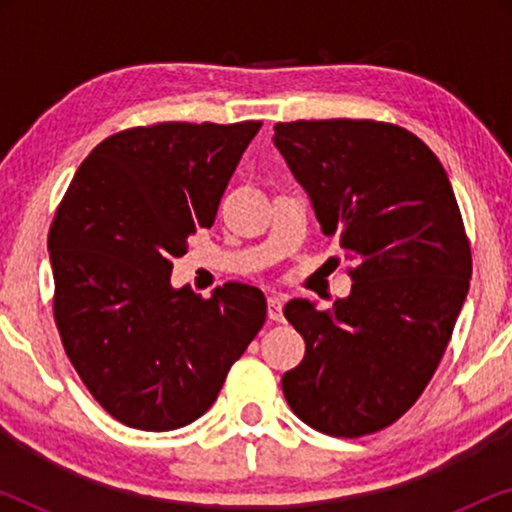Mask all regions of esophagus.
<instances>
[{
	"label": "esophagus",
	"mask_w": 512,
	"mask_h": 512,
	"mask_svg": "<svg viewBox=\"0 0 512 512\" xmlns=\"http://www.w3.org/2000/svg\"><path fill=\"white\" fill-rule=\"evenodd\" d=\"M282 305H284V296H277V293H272V296L268 298V317L272 321H282L284 319Z\"/></svg>",
	"instance_id": "34e87169"
}]
</instances>
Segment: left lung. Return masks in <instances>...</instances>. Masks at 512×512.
<instances>
[{
	"label": "left lung",
	"mask_w": 512,
	"mask_h": 512,
	"mask_svg": "<svg viewBox=\"0 0 512 512\" xmlns=\"http://www.w3.org/2000/svg\"><path fill=\"white\" fill-rule=\"evenodd\" d=\"M272 142L321 233L354 263L352 291L331 310L286 303L305 356L284 373V396L328 436L375 433L422 396L466 303L473 268L457 198L436 153L398 125L277 123Z\"/></svg>",
	"instance_id": "8db88e82"
}]
</instances>
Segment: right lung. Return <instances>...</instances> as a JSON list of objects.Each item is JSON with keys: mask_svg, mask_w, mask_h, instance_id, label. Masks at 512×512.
I'll list each match as a JSON object with an SVG mask.
<instances>
[{"mask_svg": "<svg viewBox=\"0 0 512 512\" xmlns=\"http://www.w3.org/2000/svg\"><path fill=\"white\" fill-rule=\"evenodd\" d=\"M258 130L244 121L118 132L90 151L55 212V324L83 384L125 426L195 422L261 331L268 305L256 286L228 282L209 298L172 286V258L212 226Z\"/></svg>", "mask_w": 512, "mask_h": 512, "instance_id": "1", "label": "right lung"}]
</instances>
